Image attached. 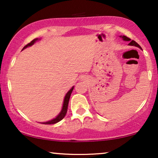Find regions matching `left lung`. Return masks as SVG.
Returning a JSON list of instances; mask_svg holds the SVG:
<instances>
[{
  "label": "left lung",
  "mask_w": 158,
  "mask_h": 158,
  "mask_svg": "<svg viewBox=\"0 0 158 158\" xmlns=\"http://www.w3.org/2000/svg\"><path fill=\"white\" fill-rule=\"evenodd\" d=\"M120 37L122 38V40H124V41H126V42H129V45H130V46L137 47H139V48L141 49V47H140L139 45L137 43L135 42V41L131 40V39L128 38V37H127V36H120Z\"/></svg>",
  "instance_id": "obj_1"
}]
</instances>
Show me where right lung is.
Instances as JSON below:
<instances>
[{"mask_svg":"<svg viewBox=\"0 0 158 158\" xmlns=\"http://www.w3.org/2000/svg\"><path fill=\"white\" fill-rule=\"evenodd\" d=\"M39 40H40V39H39V38L34 39V40H32L31 42L29 43V44L26 45V46L23 48L22 50H23V49H26V48H27V47L32 46V45L34 44V43H36V42H37V41H39ZM73 88H74V86H73V87L71 88L70 89L68 90V92L67 93L66 95H65V96H64V101H63V105H62V110H61V111L60 112V114H58V115L56 116L55 118H54L53 119L49 120V121H48V122H41V123H42V124H56V123L59 122L60 121H61L62 119H63V118L66 115L67 111H68V106L69 100H70V95H71V94H72Z\"/></svg>","mask_w":158,"mask_h":158,"instance_id":"obj_1","label":"right lung"}]
</instances>
